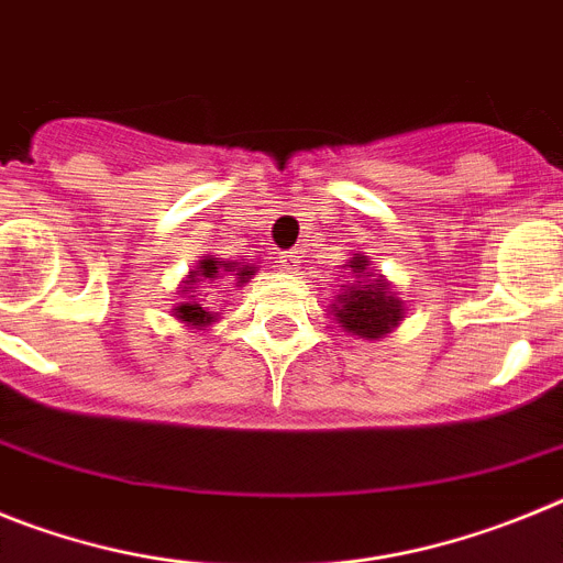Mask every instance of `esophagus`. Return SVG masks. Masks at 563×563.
Segmentation results:
<instances>
[{"label": "esophagus", "instance_id": "34e87169", "mask_svg": "<svg viewBox=\"0 0 563 563\" xmlns=\"http://www.w3.org/2000/svg\"><path fill=\"white\" fill-rule=\"evenodd\" d=\"M278 262H282V267H285V271H292V267L298 265V256L296 253H282V256H278Z\"/></svg>", "mask_w": 563, "mask_h": 563}]
</instances>
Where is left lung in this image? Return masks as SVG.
Wrapping results in <instances>:
<instances>
[{
    "instance_id": "8db88e82",
    "label": "left lung",
    "mask_w": 563,
    "mask_h": 563,
    "mask_svg": "<svg viewBox=\"0 0 563 563\" xmlns=\"http://www.w3.org/2000/svg\"><path fill=\"white\" fill-rule=\"evenodd\" d=\"M343 267L352 273L355 282L341 285L343 292H338L332 305L338 324L352 335L369 338V341H377L395 330L402 321V301L397 292H391L389 282L369 271V258L363 253H352Z\"/></svg>"
}]
</instances>
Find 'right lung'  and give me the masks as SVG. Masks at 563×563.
I'll return each mask as SVG.
<instances>
[{"mask_svg":"<svg viewBox=\"0 0 563 563\" xmlns=\"http://www.w3.org/2000/svg\"><path fill=\"white\" fill-rule=\"evenodd\" d=\"M253 273H256V267L245 265V262H217L213 256H206L200 265H197V271L188 273L186 287L180 290L183 296H186V301H183L180 307H174V316L180 318V321H186L188 327H194V330H202V327H208L213 318H217V312L202 307L197 285H202V282H206V285H213L217 278H233L236 287H242Z\"/></svg>","mask_w":563,"mask_h":563,"instance_id":"right-lung-1","label":"right lung"}]
</instances>
